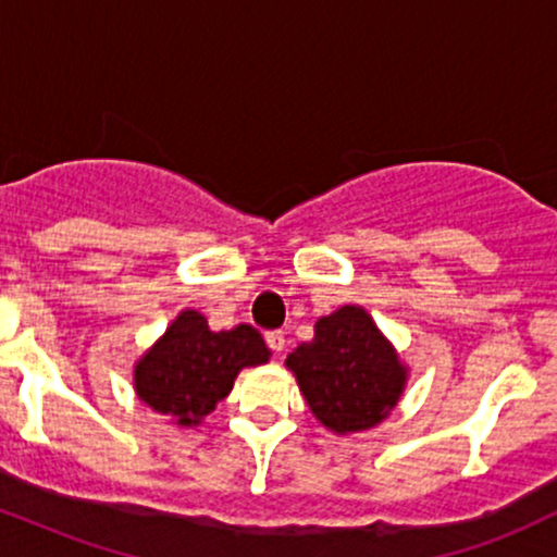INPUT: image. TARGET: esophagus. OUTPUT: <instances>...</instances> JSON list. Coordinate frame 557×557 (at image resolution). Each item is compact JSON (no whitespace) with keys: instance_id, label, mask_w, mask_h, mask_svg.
<instances>
[{"instance_id":"esophagus-1","label":"esophagus","mask_w":557,"mask_h":557,"mask_svg":"<svg viewBox=\"0 0 557 557\" xmlns=\"http://www.w3.org/2000/svg\"><path fill=\"white\" fill-rule=\"evenodd\" d=\"M264 341H267V345H270V348L274 350V354H280V350L285 348V332H280V330L267 332Z\"/></svg>"}]
</instances>
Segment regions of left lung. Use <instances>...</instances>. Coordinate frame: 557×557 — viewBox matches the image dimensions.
I'll list each match as a JSON object with an SVG mask.
<instances>
[{"mask_svg": "<svg viewBox=\"0 0 557 557\" xmlns=\"http://www.w3.org/2000/svg\"><path fill=\"white\" fill-rule=\"evenodd\" d=\"M311 413L330 432L356 434L382 424L408 385V367L363 306L319 317L314 337L285 359Z\"/></svg>", "mask_w": 557, "mask_h": 557, "instance_id": "obj_1", "label": "left lung"}]
</instances>
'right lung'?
I'll return each mask as SVG.
<instances>
[{
    "label": "right lung",
    "instance_id": "obj_1",
    "mask_svg": "<svg viewBox=\"0 0 557 557\" xmlns=\"http://www.w3.org/2000/svg\"><path fill=\"white\" fill-rule=\"evenodd\" d=\"M270 356L251 324L214 332L201 311L183 309L133 363V389L151 411L188 430L227 398L243 369L261 367Z\"/></svg>",
    "mask_w": 557,
    "mask_h": 557
}]
</instances>
